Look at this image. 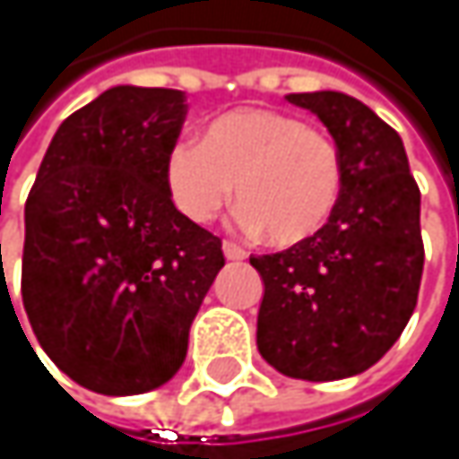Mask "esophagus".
I'll return each instance as SVG.
<instances>
[{"label":"esophagus","instance_id":"esophagus-1","mask_svg":"<svg viewBox=\"0 0 459 459\" xmlns=\"http://www.w3.org/2000/svg\"><path fill=\"white\" fill-rule=\"evenodd\" d=\"M223 255H226V260H244L247 257V252L233 241H223Z\"/></svg>","mask_w":459,"mask_h":459}]
</instances>
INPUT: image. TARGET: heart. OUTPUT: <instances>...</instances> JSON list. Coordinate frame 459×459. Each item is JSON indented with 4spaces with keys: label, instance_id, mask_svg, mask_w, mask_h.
Masks as SVG:
<instances>
[{
    "label": "heart",
    "instance_id": "heart-1",
    "mask_svg": "<svg viewBox=\"0 0 459 459\" xmlns=\"http://www.w3.org/2000/svg\"><path fill=\"white\" fill-rule=\"evenodd\" d=\"M164 183L194 223H212L236 191L241 229L292 247L329 223L342 191V159L334 140L295 114L236 108L212 119L202 143L178 140L169 148Z\"/></svg>",
    "mask_w": 459,
    "mask_h": 459
}]
</instances>
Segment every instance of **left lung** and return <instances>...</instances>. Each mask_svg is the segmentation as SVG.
Instances as JSON below:
<instances>
[{
    "label": "left lung",
    "instance_id": "obj_1",
    "mask_svg": "<svg viewBox=\"0 0 459 459\" xmlns=\"http://www.w3.org/2000/svg\"><path fill=\"white\" fill-rule=\"evenodd\" d=\"M329 130L342 191L311 238L249 257L263 279L257 351L281 375L329 383L377 364L412 316L422 279L420 188L399 133L361 100L292 92Z\"/></svg>",
    "mask_w": 459,
    "mask_h": 459
}]
</instances>
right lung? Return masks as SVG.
<instances>
[{"label":"right lung","mask_w":459,"mask_h":459,"mask_svg":"<svg viewBox=\"0 0 459 459\" xmlns=\"http://www.w3.org/2000/svg\"><path fill=\"white\" fill-rule=\"evenodd\" d=\"M186 111L180 90H106L57 127L26 202V316L49 361L103 396L175 377L226 265L164 183Z\"/></svg>","instance_id":"right-lung-1"}]
</instances>
